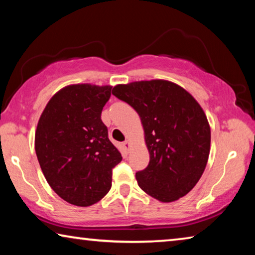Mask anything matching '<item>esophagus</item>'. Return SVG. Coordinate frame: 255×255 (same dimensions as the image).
Masks as SVG:
<instances>
[{"label":"esophagus","mask_w":255,"mask_h":255,"mask_svg":"<svg viewBox=\"0 0 255 255\" xmlns=\"http://www.w3.org/2000/svg\"><path fill=\"white\" fill-rule=\"evenodd\" d=\"M124 147H125V149H127V151H129V147H130V142H129V140H125V142H124Z\"/></svg>","instance_id":"34e87169"}]
</instances>
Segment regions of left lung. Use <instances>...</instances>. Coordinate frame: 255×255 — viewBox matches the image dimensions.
Returning <instances> with one entry per match:
<instances>
[{"instance_id": "1", "label": "left lung", "mask_w": 255, "mask_h": 255, "mask_svg": "<svg viewBox=\"0 0 255 255\" xmlns=\"http://www.w3.org/2000/svg\"><path fill=\"white\" fill-rule=\"evenodd\" d=\"M112 94L138 113L149 162L136 179L143 191L161 202H173L191 192L203 173L211 131L196 100L168 80L117 85Z\"/></svg>"}]
</instances>
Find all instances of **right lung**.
<instances>
[{"instance_id": "1", "label": "right lung", "mask_w": 255, "mask_h": 255, "mask_svg": "<svg viewBox=\"0 0 255 255\" xmlns=\"http://www.w3.org/2000/svg\"><path fill=\"white\" fill-rule=\"evenodd\" d=\"M111 86L70 85L53 95L38 120L35 151L48 185L68 203L90 207L111 188L123 156L101 120Z\"/></svg>"}]
</instances>
